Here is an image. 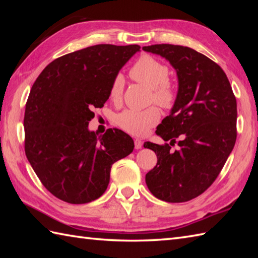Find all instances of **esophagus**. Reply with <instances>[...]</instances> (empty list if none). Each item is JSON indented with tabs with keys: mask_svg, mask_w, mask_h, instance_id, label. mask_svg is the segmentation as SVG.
<instances>
[{
	"mask_svg": "<svg viewBox=\"0 0 258 258\" xmlns=\"http://www.w3.org/2000/svg\"><path fill=\"white\" fill-rule=\"evenodd\" d=\"M134 145H135V149H136V150H140V149H142V146H143V142H142V141L139 140V139H136V140L134 141Z\"/></svg>",
	"mask_w": 258,
	"mask_h": 258,
	"instance_id": "34e87169",
	"label": "esophagus"
}]
</instances>
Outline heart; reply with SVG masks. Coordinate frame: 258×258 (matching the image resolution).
I'll use <instances>...</instances> for the list:
<instances>
[{"label": "heart", "instance_id": "1", "mask_svg": "<svg viewBox=\"0 0 258 258\" xmlns=\"http://www.w3.org/2000/svg\"><path fill=\"white\" fill-rule=\"evenodd\" d=\"M130 75L134 81L152 90V100L164 108H172L176 102V91L168 81L169 70L165 63L160 59L144 54L130 70ZM124 80L122 75L113 79L108 90V96L114 103L122 100ZM161 114L155 106L136 111L125 109L116 116V123L125 132L132 135L142 136L156 125Z\"/></svg>", "mask_w": 258, "mask_h": 258}]
</instances>
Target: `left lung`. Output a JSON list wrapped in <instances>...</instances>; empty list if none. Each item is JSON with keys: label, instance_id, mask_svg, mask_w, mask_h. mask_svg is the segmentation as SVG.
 Returning a JSON list of instances; mask_svg holds the SVG:
<instances>
[{"label": "left lung", "instance_id": "1", "mask_svg": "<svg viewBox=\"0 0 258 258\" xmlns=\"http://www.w3.org/2000/svg\"><path fill=\"white\" fill-rule=\"evenodd\" d=\"M143 50L165 57L178 79L176 102L156 128V134L171 143H144L157 156L145 182L158 200L187 202L214 183L234 149L236 98L225 72L204 54L173 44L143 46ZM178 137L180 150L172 151L170 146Z\"/></svg>", "mask_w": 258, "mask_h": 258}]
</instances>
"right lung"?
Here are the masks:
<instances>
[{"label": "right lung", "instance_id": "obj_1", "mask_svg": "<svg viewBox=\"0 0 258 258\" xmlns=\"http://www.w3.org/2000/svg\"><path fill=\"white\" fill-rule=\"evenodd\" d=\"M140 45L98 44L54 59L33 84L24 114L25 154L44 187L70 204L104 194L113 164L134 150L130 135L89 131L93 108Z\"/></svg>", "mask_w": 258, "mask_h": 258}]
</instances>
